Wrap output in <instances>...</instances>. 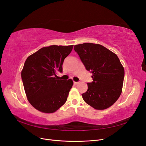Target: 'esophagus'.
<instances>
[{"mask_svg":"<svg viewBox=\"0 0 146 146\" xmlns=\"http://www.w3.org/2000/svg\"><path fill=\"white\" fill-rule=\"evenodd\" d=\"M74 83L75 84V85H77V84L79 83V82H74Z\"/></svg>","mask_w":146,"mask_h":146,"instance_id":"esophagus-1","label":"esophagus"}]
</instances>
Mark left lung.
I'll return each mask as SVG.
<instances>
[{
    "instance_id": "left-lung-1",
    "label": "left lung",
    "mask_w": 146,
    "mask_h": 146,
    "mask_svg": "<svg viewBox=\"0 0 146 146\" xmlns=\"http://www.w3.org/2000/svg\"><path fill=\"white\" fill-rule=\"evenodd\" d=\"M74 49L92 74L93 82L87 83L88 90L82 94L84 101L96 110L111 107L121 94L124 78V69L117 56L98 44H80Z\"/></svg>"
}]
</instances>
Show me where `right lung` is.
<instances>
[{
    "label": "right lung",
    "mask_w": 146,
    "mask_h": 146,
    "mask_svg": "<svg viewBox=\"0 0 146 146\" xmlns=\"http://www.w3.org/2000/svg\"><path fill=\"white\" fill-rule=\"evenodd\" d=\"M72 48V45L42 47L25 60L22 80L28 100L39 111L54 113L67 100L73 82L58 79L56 73L63 72L64 60Z\"/></svg>",
    "instance_id": "obj_1"
}]
</instances>
